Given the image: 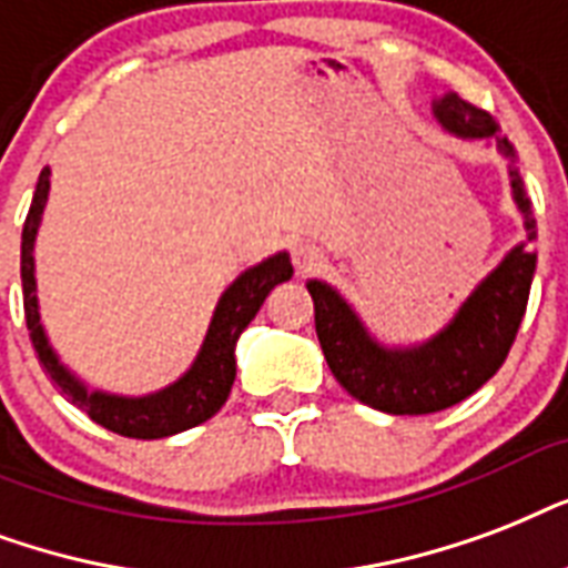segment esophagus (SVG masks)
I'll list each match as a JSON object with an SVG mask.
<instances>
[{"label":"esophagus","instance_id":"1","mask_svg":"<svg viewBox=\"0 0 568 568\" xmlns=\"http://www.w3.org/2000/svg\"><path fill=\"white\" fill-rule=\"evenodd\" d=\"M293 266H296V272H302V275L316 272L323 266V254H320V248H314V245L298 243L296 248H293Z\"/></svg>","mask_w":568,"mask_h":568}]
</instances>
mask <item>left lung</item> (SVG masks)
<instances>
[{"instance_id":"obj_1","label":"left lung","mask_w":568,"mask_h":568,"mask_svg":"<svg viewBox=\"0 0 568 568\" xmlns=\"http://www.w3.org/2000/svg\"><path fill=\"white\" fill-rule=\"evenodd\" d=\"M435 115L450 133L463 139H491L498 133V121L459 94L442 97L435 103ZM498 148L513 156L507 139H500ZM513 189L518 206L527 213V197L516 171ZM527 231V240H534L530 219ZM534 270L536 252L525 245L513 248L438 337L417 349L399 353H388L373 344L344 298L320 281H311L307 293L314 298L316 337L325 362L332 367L334 379L358 403L388 415H433L456 406L483 388L507 362L527 311Z\"/></svg>"}]
</instances>
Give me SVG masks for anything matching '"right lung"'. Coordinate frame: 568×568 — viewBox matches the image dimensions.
Instances as JSON below:
<instances>
[{
  "mask_svg": "<svg viewBox=\"0 0 568 568\" xmlns=\"http://www.w3.org/2000/svg\"><path fill=\"white\" fill-rule=\"evenodd\" d=\"M47 192H50V169H43L41 178H38L32 206H29V215H26L23 224V245H20L26 325H29V337H32V346L34 353H38L43 373L94 424L124 435V438H165V435L183 433V429H192V426L210 420L224 406V399L231 394V385H234V346L240 341V334H243L245 325L252 323L254 314L261 311L263 298L270 296V290L281 284V281H290V275H293L287 254H275L270 261H263L261 266L243 272L231 287L224 290L222 302L215 307L213 323H210V332H206L204 346H201V355L192 364V371L180 382H174L171 388L151 394V397L135 399L91 394L52 355L50 344H47V334L41 328V316H38L32 252L43 204H47Z\"/></svg>",
  "mask_w": 568,
  "mask_h": 568,
  "instance_id": "right-lung-1",
  "label": "right lung"
}]
</instances>
